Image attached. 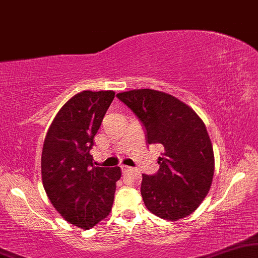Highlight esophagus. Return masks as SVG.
Returning a JSON list of instances; mask_svg holds the SVG:
<instances>
[{
  "instance_id": "1",
  "label": "esophagus",
  "mask_w": 258,
  "mask_h": 258,
  "mask_svg": "<svg viewBox=\"0 0 258 258\" xmlns=\"http://www.w3.org/2000/svg\"><path fill=\"white\" fill-rule=\"evenodd\" d=\"M120 169H121L122 172H127V171H128L130 169H131V167H130V166H126V165H121V166H120Z\"/></svg>"
}]
</instances>
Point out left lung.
<instances>
[{
  "instance_id": "8db88e82",
  "label": "left lung",
  "mask_w": 258,
  "mask_h": 258,
  "mask_svg": "<svg viewBox=\"0 0 258 258\" xmlns=\"http://www.w3.org/2000/svg\"><path fill=\"white\" fill-rule=\"evenodd\" d=\"M116 97L143 123L146 143L164 146L158 172L143 174L145 207L167 221L191 215L207 197L215 171L214 149L203 120L164 92L133 89Z\"/></svg>"
}]
</instances>
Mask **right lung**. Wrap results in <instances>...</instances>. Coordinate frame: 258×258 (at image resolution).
Segmentation results:
<instances>
[{"label":"right lung","mask_w":258,"mask_h":258,"mask_svg":"<svg viewBox=\"0 0 258 258\" xmlns=\"http://www.w3.org/2000/svg\"><path fill=\"white\" fill-rule=\"evenodd\" d=\"M113 91H84L57 112L44 139L41 169L48 198L71 224L85 230L107 217L120 167H99L89 153Z\"/></svg>","instance_id":"right-lung-1"}]
</instances>
